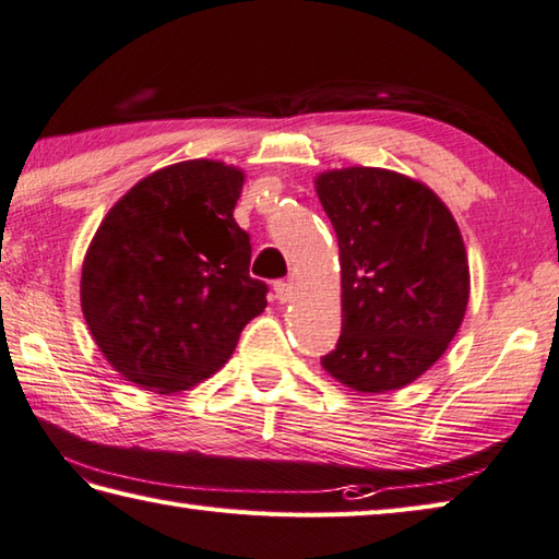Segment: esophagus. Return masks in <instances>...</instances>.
I'll return each mask as SVG.
<instances>
[{
  "label": "esophagus",
  "instance_id": "34e87169",
  "mask_svg": "<svg viewBox=\"0 0 559 559\" xmlns=\"http://www.w3.org/2000/svg\"><path fill=\"white\" fill-rule=\"evenodd\" d=\"M273 290H276V298L281 302H290L293 300V286L288 281H278L276 286H273Z\"/></svg>",
  "mask_w": 559,
  "mask_h": 559
}]
</instances>
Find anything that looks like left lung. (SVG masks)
I'll use <instances>...</instances> for the list:
<instances>
[{
  "label": "left lung",
  "mask_w": 559,
  "mask_h": 559,
  "mask_svg": "<svg viewBox=\"0 0 559 559\" xmlns=\"http://www.w3.org/2000/svg\"><path fill=\"white\" fill-rule=\"evenodd\" d=\"M314 191L342 266V336L322 368L366 395L409 385L463 324L469 264L461 227L429 186L392 169H326Z\"/></svg>",
  "instance_id": "1"
}]
</instances>
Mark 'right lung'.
<instances>
[{
  "instance_id": "right-lung-1",
  "label": "right lung",
  "mask_w": 559,
  "mask_h": 559,
  "mask_svg": "<svg viewBox=\"0 0 559 559\" xmlns=\"http://www.w3.org/2000/svg\"><path fill=\"white\" fill-rule=\"evenodd\" d=\"M247 174L221 159L152 171L114 203L82 261L80 302L116 373L177 395L217 373L266 308L235 223Z\"/></svg>"
}]
</instances>
